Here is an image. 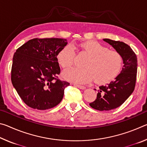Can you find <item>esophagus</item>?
<instances>
[{
	"label": "esophagus",
	"instance_id": "34e87169",
	"mask_svg": "<svg viewBox=\"0 0 147 147\" xmlns=\"http://www.w3.org/2000/svg\"><path fill=\"white\" fill-rule=\"evenodd\" d=\"M74 86H76V87H78V88L81 89H86V87H85V86L79 85V84H74Z\"/></svg>",
	"mask_w": 147,
	"mask_h": 147
}]
</instances>
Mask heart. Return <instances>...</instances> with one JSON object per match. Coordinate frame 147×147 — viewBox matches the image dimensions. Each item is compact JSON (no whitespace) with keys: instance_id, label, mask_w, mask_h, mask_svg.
I'll return each instance as SVG.
<instances>
[{"instance_id":"obj_1","label":"heart","mask_w":147,"mask_h":147,"mask_svg":"<svg viewBox=\"0 0 147 147\" xmlns=\"http://www.w3.org/2000/svg\"><path fill=\"white\" fill-rule=\"evenodd\" d=\"M81 51L88 58L84 63V68L71 67L63 73L65 78L74 82L85 84L92 80L98 84L108 83L120 73L123 58L119 52L94 41H88L79 45ZM58 60L65 68L74 63L76 52L72 45H67L58 54Z\"/></svg>"}]
</instances>
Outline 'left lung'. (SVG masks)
<instances>
[{
    "instance_id": "left-lung-1",
    "label": "left lung",
    "mask_w": 147,
    "mask_h": 147,
    "mask_svg": "<svg viewBox=\"0 0 147 147\" xmlns=\"http://www.w3.org/2000/svg\"><path fill=\"white\" fill-rule=\"evenodd\" d=\"M103 40L121 54L124 65L121 73L113 81L99 87L96 98L89 105L99 111H109L121 106L133 93L136 82L138 59L131 47L124 42L109 39Z\"/></svg>"
}]
</instances>
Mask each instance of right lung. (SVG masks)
Segmentation results:
<instances>
[{"instance_id": "obj_1", "label": "right lung", "mask_w": 147, "mask_h": 147, "mask_svg": "<svg viewBox=\"0 0 147 147\" xmlns=\"http://www.w3.org/2000/svg\"><path fill=\"white\" fill-rule=\"evenodd\" d=\"M67 44L65 39L35 38L17 49L11 80L27 106L45 110L55 107L63 99L69 83L58 78L60 68L57 56Z\"/></svg>"}]
</instances>
